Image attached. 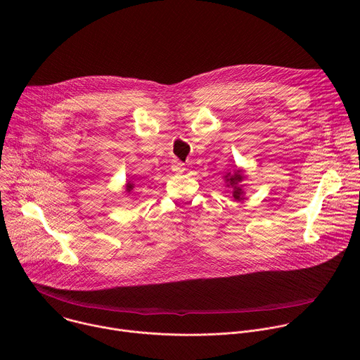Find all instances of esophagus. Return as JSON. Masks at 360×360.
Returning <instances> with one entry per match:
<instances>
[{"instance_id": "34e87169", "label": "esophagus", "mask_w": 360, "mask_h": 360, "mask_svg": "<svg viewBox=\"0 0 360 360\" xmlns=\"http://www.w3.org/2000/svg\"><path fill=\"white\" fill-rule=\"evenodd\" d=\"M171 168H172V171H174V172L181 174V172H184V171H185V164H182L181 161H174Z\"/></svg>"}]
</instances>
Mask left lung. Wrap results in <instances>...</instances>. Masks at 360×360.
Segmentation results:
<instances>
[{"mask_svg":"<svg viewBox=\"0 0 360 360\" xmlns=\"http://www.w3.org/2000/svg\"><path fill=\"white\" fill-rule=\"evenodd\" d=\"M225 179H226V182H229V184L232 185V188H233V192H232V193H233V198H235V199H238V200H239V199H242V198H240V195H242V189L238 186V184L243 179L242 172L236 169V171L233 172V175L228 174V175L225 176Z\"/></svg>","mask_w":360,"mask_h":360,"instance_id":"1","label":"left lung"}]
</instances>
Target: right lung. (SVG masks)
<instances>
[{"label":"right lung","mask_w":360,"mask_h":360,"mask_svg":"<svg viewBox=\"0 0 360 360\" xmlns=\"http://www.w3.org/2000/svg\"><path fill=\"white\" fill-rule=\"evenodd\" d=\"M132 188H134V186H132V184H128V188H127V191H128V192H129V191H131V189H132Z\"/></svg>","instance_id":"1"}]
</instances>
